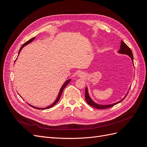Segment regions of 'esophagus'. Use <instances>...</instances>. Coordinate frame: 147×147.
<instances>
[{"label":"esophagus","instance_id":"obj_1","mask_svg":"<svg viewBox=\"0 0 147 147\" xmlns=\"http://www.w3.org/2000/svg\"><path fill=\"white\" fill-rule=\"evenodd\" d=\"M77 75H78V76L81 77H83L84 75V73H83V72H78L77 73Z\"/></svg>","mask_w":147,"mask_h":147}]
</instances>
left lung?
Segmentation results:
<instances>
[{"instance_id":"1","label":"left lung","mask_w":147,"mask_h":147,"mask_svg":"<svg viewBox=\"0 0 147 147\" xmlns=\"http://www.w3.org/2000/svg\"><path fill=\"white\" fill-rule=\"evenodd\" d=\"M118 53H120V54L128 55L131 58L132 63H134V62H133V59H134V58H133L132 52L131 49L128 47V46L123 41L121 42V45H120V49H119ZM127 93L128 92H127L126 95L124 96V97L123 99L118 101V102H116V103H114V104H109V105H101V104H98L96 103V102H94L91 99L90 95H89L88 91V88L86 87V89H85V99H86V101L87 103L90 105H91V107H94V108L97 109H105L110 108V107H113V105L119 103V102H121L123 100L125 99V97H126Z\"/></svg>"}]
</instances>
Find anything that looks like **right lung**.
<instances>
[{"label":"right lung","mask_w":147,"mask_h":147,"mask_svg":"<svg viewBox=\"0 0 147 147\" xmlns=\"http://www.w3.org/2000/svg\"><path fill=\"white\" fill-rule=\"evenodd\" d=\"M35 38V37H34V38H32L31 39H30V40H29L28 41H27L26 42V43H24L23 45L21 46V47L20 48V50H19V53H18V55H19V54H20V51H21V50H22V48H23L24 47H25L26 45H27L28 44H29V43H30L31 42H32L34 40ZM17 59V58H16ZM71 82V79H69V80H67L64 84H63V85L62 86V87H61V88L60 89V91H59V94H58V96H57V99H56V100L53 102V103L51 105H50V106H48V107H45V108H39V107H34V106H32V105H30V104H29L30 106H31L32 107H33V108H35V109H39V110H43V109H50V108H51L52 107H53L55 105H56V104H57V102H58L59 100V99H60V97H61V94H62V93H63V90H64V88H65V86L67 85V84L70 83Z\"/></svg>","instance_id":"add662e5"}]
</instances>
